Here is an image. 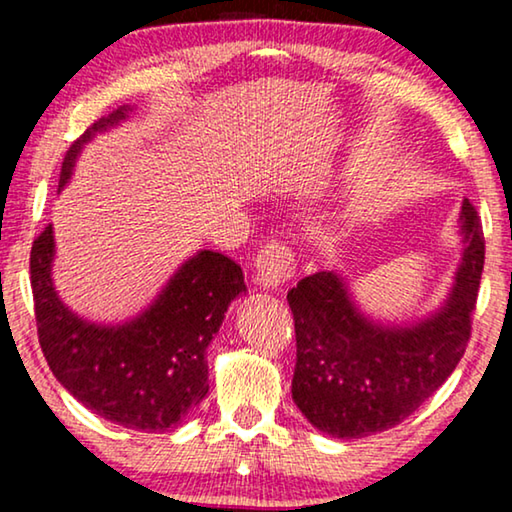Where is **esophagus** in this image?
Masks as SVG:
<instances>
[{
  "mask_svg": "<svg viewBox=\"0 0 512 512\" xmlns=\"http://www.w3.org/2000/svg\"><path fill=\"white\" fill-rule=\"evenodd\" d=\"M254 268L258 282L268 286V289H279V286L296 275V258H293L286 244L272 240L258 251Z\"/></svg>",
  "mask_w": 512,
  "mask_h": 512,
  "instance_id": "34e87169",
  "label": "esophagus"
}]
</instances>
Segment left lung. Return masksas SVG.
Returning <instances> with one entry per match:
<instances>
[{"mask_svg":"<svg viewBox=\"0 0 512 512\" xmlns=\"http://www.w3.org/2000/svg\"><path fill=\"white\" fill-rule=\"evenodd\" d=\"M464 254L445 303L415 324H380L349 296L338 272H314L289 291L296 326L293 403L314 429L366 438L408 419L457 368L471 338L485 240L461 205Z\"/></svg>","mask_w":512,"mask_h":512,"instance_id":"left-lung-1","label":"left lung"}]
</instances>
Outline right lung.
I'll use <instances>...</instances> for the list:
<instances>
[{"label": "right lung", "mask_w": 512, "mask_h": 512, "mask_svg": "<svg viewBox=\"0 0 512 512\" xmlns=\"http://www.w3.org/2000/svg\"><path fill=\"white\" fill-rule=\"evenodd\" d=\"M130 107L100 118L69 146L60 188L76 156L97 132H107ZM53 226L32 244L30 275L39 345L58 382L88 410L135 431H167L207 396V347L230 300L247 291L242 268L219 251L188 258L158 298L125 324H90L55 293Z\"/></svg>", "instance_id": "right-lung-1"}]
</instances>
